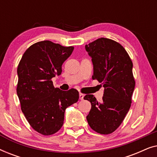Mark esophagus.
<instances>
[{"label": "esophagus", "instance_id": "obj_1", "mask_svg": "<svg viewBox=\"0 0 157 157\" xmlns=\"http://www.w3.org/2000/svg\"><path fill=\"white\" fill-rule=\"evenodd\" d=\"M83 97H84V94L81 93L79 94V98H80L81 100H83Z\"/></svg>", "mask_w": 157, "mask_h": 157}]
</instances>
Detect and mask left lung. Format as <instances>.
I'll return each mask as SVG.
<instances>
[{
    "label": "left lung",
    "instance_id": "left-lung-1",
    "mask_svg": "<svg viewBox=\"0 0 157 157\" xmlns=\"http://www.w3.org/2000/svg\"><path fill=\"white\" fill-rule=\"evenodd\" d=\"M85 48L92 58V78L104 87L101 102L91 94L83 98L91 104L87 121L98 134H111L121 125L132 104L135 87L132 61L119 43L109 38H98Z\"/></svg>",
    "mask_w": 157,
    "mask_h": 157
}]
</instances>
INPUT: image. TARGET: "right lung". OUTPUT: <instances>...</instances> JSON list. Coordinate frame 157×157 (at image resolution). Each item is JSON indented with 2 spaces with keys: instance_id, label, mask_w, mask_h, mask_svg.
Wrapping results in <instances>:
<instances>
[{
  "instance_id": "add662e5",
  "label": "right lung",
  "mask_w": 157,
  "mask_h": 157,
  "mask_svg": "<svg viewBox=\"0 0 157 157\" xmlns=\"http://www.w3.org/2000/svg\"><path fill=\"white\" fill-rule=\"evenodd\" d=\"M74 49L50 40L39 41L26 49L18 63L16 91L21 111L40 134L49 136L61 129L66 109L79 98L77 90L61 91L51 80L61 75L62 64Z\"/></svg>"
}]
</instances>
